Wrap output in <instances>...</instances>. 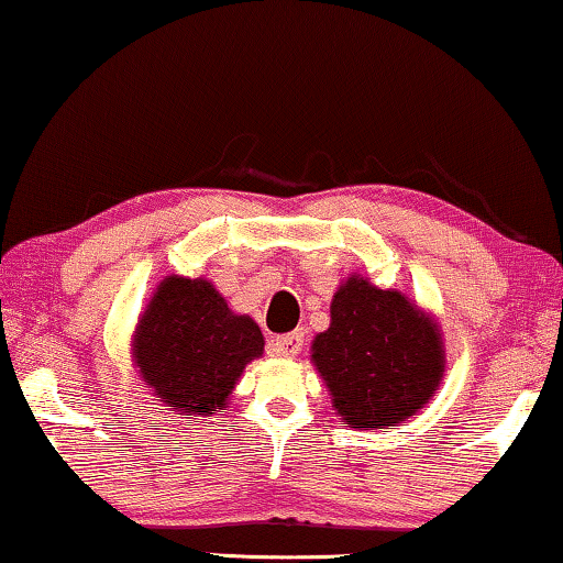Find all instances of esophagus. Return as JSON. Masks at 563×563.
I'll use <instances>...</instances> for the list:
<instances>
[{"label":"esophagus","instance_id":"obj_1","mask_svg":"<svg viewBox=\"0 0 563 563\" xmlns=\"http://www.w3.org/2000/svg\"><path fill=\"white\" fill-rule=\"evenodd\" d=\"M303 331H292V333H285L278 335V339H273V354L275 356H298L300 349H303Z\"/></svg>","mask_w":563,"mask_h":563}]
</instances>
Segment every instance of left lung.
Returning <instances> with one entry per match:
<instances>
[{"label": "left lung", "instance_id": "left-lung-1", "mask_svg": "<svg viewBox=\"0 0 563 563\" xmlns=\"http://www.w3.org/2000/svg\"><path fill=\"white\" fill-rule=\"evenodd\" d=\"M313 364L346 424L389 430L427 405L442 379V341L397 290L349 278L331 303V329L313 341Z\"/></svg>", "mask_w": 563, "mask_h": 563}]
</instances>
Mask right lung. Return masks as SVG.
<instances>
[{"instance_id": "add662e5", "label": "right lung", "mask_w": 563, "mask_h": 563, "mask_svg": "<svg viewBox=\"0 0 563 563\" xmlns=\"http://www.w3.org/2000/svg\"><path fill=\"white\" fill-rule=\"evenodd\" d=\"M263 346L253 318L234 316L207 280L166 278L141 318L133 358L166 407L214 415Z\"/></svg>"}]
</instances>
